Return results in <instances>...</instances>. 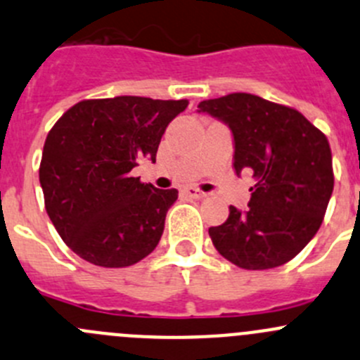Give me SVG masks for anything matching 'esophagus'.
Masks as SVG:
<instances>
[{"instance_id":"34e87169","label":"esophagus","mask_w":360,"mask_h":360,"mask_svg":"<svg viewBox=\"0 0 360 360\" xmlns=\"http://www.w3.org/2000/svg\"><path fill=\"white\" fill-rule=\"evenodd\" d=\"M184 193H186L188 197H191V198H204L205 197L204 191L198 190V188H195V186H188L186 190H184Z\"/></svg>"}]
</instances>
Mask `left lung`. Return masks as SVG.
I'll use <instances>...</instances> for the list:
<instances>
[{
	"label": "left lung",
	"mask_w": 360,
	"mask_h": 360,
	"mask_svg": "<svg viewBox=\"0 0 360 360\" xmlns=\"http://www.w3.org/2000/svg\"><path fill=\"white\" fill-rule=\"evenodd\" d=\"M229 124L233 169L253 174L244 212L230 205L225 223L209 236L221 257L243 269L287 264L319 232L333 195V155L326 135L299 110L250 93L198 103Z\"/></svg>",
	"instance_id": "left-lung-1"
}]
</instances>
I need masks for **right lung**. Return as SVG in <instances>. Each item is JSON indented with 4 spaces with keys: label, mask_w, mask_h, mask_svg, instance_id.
Here are the masks:
<instances>
[{
    "label": "right lung",
    "mask_w": 360,
    "mask_h": 360,
    "mask_svg": "<svg viewBox=\"0 0 360 360\" xmlns=\"http://www.w3.org/2000/svg\"><path fill=\"white\" fill-rule=\"evenodd\" d=\"M188 100H82L49 131L40 162L45 211L66 246L89 264L128 267L160 243L177 190L131 176L156 162L162 135Z\"/></svg>",
    "instance_id": "1"
}]
</instances>
